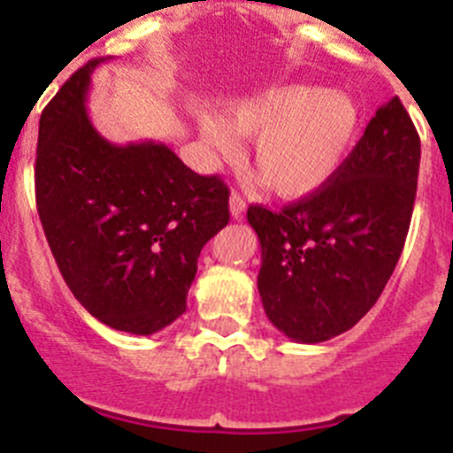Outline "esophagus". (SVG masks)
<instances>
[{
  "mask_svg": "<svg viewBox=\"0 0 453 453\" xmlns=\"http://www.w3.org/2000/svg\"><path fill=\"white\" fill-rule=\"evenodd\" d=\"M245 199L240 197L238 192H231V197H229V211H231V218L234 219H242V215H245Z\"/></svg>",
  "mask_w": 453,
  "mask_h": 453,
  "instance_id": "1",
  "label": "esophagus"
}]
</instances>
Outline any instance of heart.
Returning a JSON list of instances; mask_svg holds the SVG:
<instances>
[{
    "instance_id": "obj_1",
    "label": "heart",
    "mask_w": 453,
    "mask_h": 453,
    "mask_svg": "<svg viewBox=\"0 0 453 453\" xmlns=\"http://www.w3.org/2000/svg\"><path fill=\"white\" fill-rule=\"evenodd\" d=\"M361 115L345 92L306 83H283L224 106L222 119L199 118L206 147L235 163L251 140V167L274 195L303 199L322 190L349 156Z\"/></svg>"
}]
</instances>
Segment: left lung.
<instances>
[{
	"instance_id": "8db88e82",
	"label": "left lung",
	"mask_w": 453,
	"mask_h": 453,
	"mask_svg": "<svg viewBox=\"0 0 453 453\" xmlns=\"http://www.w3.org/2000/svg\"><path fill=\"white\" fill-rule=\"evenodd\" d=\"M418 172L419 135L392 97L322 190L279 213L250 206L261 242L258 292L283 335L324 342L374 306L406 242Z\"/></svg>"
}]
</instances>
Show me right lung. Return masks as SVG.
<instances>
[{
  "label": "right lung",
  "instance_id": "right-lung-1",
  "mask_svg": "<svg viewBox=\"0 0 453 453\" xmlns=\"http://www.w3.org/2000/svg\"><path fill=\"white\" fill-rule=\"evenodd\" d=\"M88 61L40 115L35 203L72 295L92 318L135 335L186 313L202 247L229 224V188L163 142H108L86 111Z\"/></svg>",
  "mask_w": 453,
  "mask_h": 453
}]
</instances>
